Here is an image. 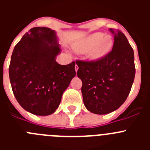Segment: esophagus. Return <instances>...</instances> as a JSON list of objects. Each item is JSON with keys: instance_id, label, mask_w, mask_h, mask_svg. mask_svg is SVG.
<instances>
[{"instance_id": "34e87169", "label": "esophagus", "mask_w": 150, "mask_h": 150, "mask_svg": "<svg viewBox=\"0 0 150 150\" xmlns=\"http://www.w3.org/2000/svg\"><path fill=\"white\" fill-rule=\"evenodd\" d=\"M78 69H79V67H78V66L76 64V65H75V71H76V72H77Z\"/></svg>"}]
</instances>
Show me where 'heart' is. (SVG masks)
<instances>
[{
    "label": "heart",
    "instance_id": "1",
    "mask_svg": "<svg viewBox=\"0 0 150 150\" xmlns=\"http://www.w3.org/2000/svg\"><path fill=\"white\" fill-rule=\"evenodd\" d=\"M113 39L110 35H104L101 32L91 34L73 45V49L78 53L88 52L91 59L98 60L105 57L110 52Z\"/></svg>",
    "mask_w": 150,
    "mask_h": 150
}]
</instances>
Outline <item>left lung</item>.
Segmentation results:
<instances>
[{
  "label": "left lung",
  "instance_id": "obj_1",
  "mask_svg": "<svg viewBox=\"0 0 150 150\" xmlns=\"http://www.w3.org/2000/svg\"><path fill=\"white\" fill-rule=\"evenodd\" d=\"M114 35L112 51L97 61H77V76L87 110L104 115L119 109L130 93L135 76L133 49L120 30L110 28Z\"/></svg>",
  "mask_w": 150,
  "mask_h": 150
}]
</instances>
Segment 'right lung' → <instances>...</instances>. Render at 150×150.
Wrapping results in <instances>:
<instances>
[{"instance_id":"obj_1","label":"right lung","mask_w":150,"mask_h":150,"mask_svg":"<svg viewBox=\"0 0 150 150\" xmlns=\"http://www.w3.org/2000/svg\"><path fill=\"white\" fill-rule=\"evenodd\" d=\"M61 51L56 31L45 27L30 29L13 50L9 67L12 89L21 107L32 114H52L76 76L75 62H56Z\"/></svg>"}]
</instances>
